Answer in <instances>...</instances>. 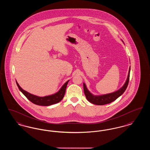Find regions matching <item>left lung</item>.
Returning <instances> with one entry per match:
<instances>
[{
	"label": "left lung",
	"instance_id": "1",
	"mask_svg": "<svg viewBox=\"0 0 150 150\" xmlns=\"http://www.w3.org/2000/svg\"><path fill=\"white\" fill-rule=\"evenodd\" d=\"M130 66L129 70L128 75L125 84L120 89H119L118 91L113 93L100 95V96H94L88 90L85 83H83L84 92L86 95V99L91 103L97 105H106L114 101L115 100H116L118 97H119L125 91L128 85L129 76H130Z\"/></svg>",
	"mask_w": 150,
	"mask_h": 150
}]
</instances>
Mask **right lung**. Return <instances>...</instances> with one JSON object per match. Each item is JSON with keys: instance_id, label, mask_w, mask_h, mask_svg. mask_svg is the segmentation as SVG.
<instances>
[{"instance_id": "obj_1", "label": "right lung", "mask_w": 150, "mask_h": 150, "mask_svg": "<svg viewBox=\"0 0 150 150\" xmlns=\"http://www.w3.org/2000/svg\"><path fill=\"white\" fill-rule=\"evenodd\" d=\"M69 81V80L66 81L64 84V86L61 87V88L57 93H55L54 94H52L50 96H45V97H39V96H35L34 94H32L31 93L24 91L23 89H22L21 87L19 86V84H18V83L17 81H16V84L18 86L20 91L31 102H33V103L37 105L47 106H50L52 105L57 103L62 100V98L64 97V93L66 92V89L67 85Z\"/></svg>"}]
</instances>
